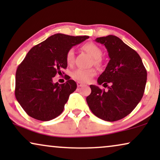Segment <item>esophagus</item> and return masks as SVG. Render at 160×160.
I'll return each instance as SVG.
<instances>
[{
  "mask_svg": "<svg viewBox=\"0 0 160 160\" xmlns=\"http://www.w3.org/2000/svg\"><path fill=\"white\" fill-rule=\"evenodd\" d=\"M84 84H82V82H77V87H83L84 86Z\"/></svg>",
  "mask_w": 160,
  "mask_h": 160,
  "instance_id": "esophagus-1",
  "label": "esophagus"
}]
</instances>
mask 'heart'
I'll return each mask as SVG.
<instances>
[{
  "instance_id": "heart-1",
  "label": "heart",
  "mask_w": 160,
  "mask_h": 160,
  "mask_svg": "<svg viewBox=\"0 0 160 160\" xmlns=\"http://www.w3.org/2000/svg\"><path fill=\"white\" fill-rule=\"evenodd\" d=\"M82 49L90 54L95 59V63L100 62V58L102 56V50L100 48L94 43H87L83 45ZM65 60L68 65H72L74 62V50L73 49H69L65 54ZM97 71L95 68L83 69L78 68L74 71L71 74V76L75 80L78 82L88 83L92 79V78L96 75Z\"/></svg>"
}]
</instances>
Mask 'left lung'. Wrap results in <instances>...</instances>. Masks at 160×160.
Returning a JSON list of instances; mask_svg holds the SVG:
<instances>
[{
	"label": "left lung",
	"mask_w": 160,
	"mask_h": 160,
	"mask_svg": "<svg viewBox=\"0 0 160 160\" xmlns=\"http://www.w3.org/2000/svg\"><path fill=\"white\" fill-rule=\"evenodd\" d=\"M103 44L110 60L98 79V84L108 87L102 90L90 85L91 94L87 102L94 114L100 119L114 122L132 112L143 98L147 72L139 54L115 36L95 39Z\"/></svg>",
	"instance_id": "8db88e82"
}]
</instances>
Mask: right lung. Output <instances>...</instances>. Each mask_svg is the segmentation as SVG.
Returning <instances> with one entry per match:
<instances>
[{
    "label": "right lung",
    "instance_id": "add662e5",
    "mask_svg": "<svg viewBox=\"0 0 160 160\" xmlns=\"http://www.w3.org/2000/svg\"><path fill=\"white\" fill-rule=\"evenodd\" d=\"M87 38V36L57 33L28 52L17 68L15 83V96L28 115L49 121L62 113L77 85L70 78L62 84L53 83L52 79L67 68V52Z\"/></svg>",
    "mask_w": 160,
    "mask_h": 160
}]
</instances>
